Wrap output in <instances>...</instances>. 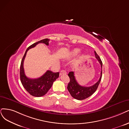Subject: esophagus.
I'll return each instance as SVG.
<instances>
[{"label": "esophagus", "mask_w": 129, "mask_h": 129, "mask_svg": "<svg viewBox=\"0 0 129 129\" xmlns=\"http://www.w3.org/2000/svg\"><path fill=\"white\" fill-rule=\"evenodd\" d=\"M66 73H67V72H66V71L65 70H61V71H60V72L59 74L60 75L64 74H66Z\"/></svg>", "instance_id": "1"}]
</instances>
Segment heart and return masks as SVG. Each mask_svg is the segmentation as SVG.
Masks as SVG:
<instances>
[{
  "instance_id": "1",
  "label": "heart",
  "mask_w": 129,
  "mask_h": 129,
  "mask_svg": "<svg viewBox=\"0 0 129 129\" xmlns=\"http://www.w3.org/2000/svg\"><path fill=\"white\" fill-rule=\"evenodd\" d=\"M80 51V50L78 48L74 49L70 52V55L71 56H74L77 55L79 53Z\"/></svg>"
}]
</instances>
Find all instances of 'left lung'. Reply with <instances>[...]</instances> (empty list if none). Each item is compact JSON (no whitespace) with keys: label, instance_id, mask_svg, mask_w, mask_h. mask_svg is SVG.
Listing matches in <instances>:
<instances>
[{"label":"left lung","instance_id":"8db88e82","mask_svg":"<svg viewBox=\"0 0 129 129\" xmlns=\"http://www.w3.org/2000/svg\"><path fill=\"white\" fill-rule=\"evenodd\" d=\"M94 54L96 58L99 61L101 65L102 71L101 73V77H100L98 82L94 84L90 87H83L80 85L77 80L75 79L74 72H70L68 74L70 79V81L68 85V89L71 95L74 98L78 100H83L88 98L96 91L98 85L101 82L102 76V66L103 63L101 58L97 55L96 51H94Z\"/></svg>","mask_w":129,"mask_h":129}]
</instances>
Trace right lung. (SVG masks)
Returning a JSON list of instances; mask_svg holds the SVG:
<instances>
[{
	"instance_id": "right-lung-1",
	"label": "right lung",
	"mask_w": 129,
	"mask_h": 129,
	"mask_svg": "<svg viewBox=\"0 0 129 129\" xmlns=\"http://www.w3.org/2000/svg\"><path fill=\"white\" fill-rule=\"evenodd\" d=\"M49 39H45L38 41L28 47L25 51L21 61L20 66V80L23 86L31 95L35 97L44 96L52 87L55 81L59 77V72L54 73L51 71H47L41 77L31 79L27 78L25 74L23 68V63L27 51L32 48L35 47L39 43H44L47 46L49 45Z\"/></svg>"
}]
</instances>
